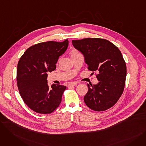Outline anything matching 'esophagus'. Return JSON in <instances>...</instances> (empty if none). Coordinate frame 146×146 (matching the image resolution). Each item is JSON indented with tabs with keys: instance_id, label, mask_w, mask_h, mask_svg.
<instances>
[{
	"instance_id": "1",
	"label": "esophagus",
	"mask_w": 146,
	"mask_h": 146,
	"mask_svg": "<svg viewBox=\"0 0 146 146\" xmlns=\"http://www.w3.org/2000/svg\"><path fill=\"white\" fill-rule=\"evenodd\" d=\"M77 85H78L77 82H72L69 84V86H76Z\"/></svg>"
}]
</instances>
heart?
I'll return each instance as SVG.
<instances>
[{"mask_svg": "<svg viewBox=\"0 0 146 146\" xmlns=\"http://www.w3.org/2000/svg\"><path fill=\"white\" fill-rule=\"evenodd\" d=\"M81 54V53L78 50H77L76 49H74V48L72 49L70 52V54L71 57L76 56V55H78V54Z\"/></svg>", "mask_w": 146, "mask_h": 146, "instance_id": "1", "label": "heart"}]
</instances>
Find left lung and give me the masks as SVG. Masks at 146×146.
Returning a JSON list of instances; mask_svg holds the SVG:
<instances>
[{
	"label": "left lung",
	"mask_w": 146,
	"mask_h": 146,
	"mask_svg": "<svg viewBox=\"0 0 146 146\" xmlns=\"http://www.w3.org/2000/svg\"><path fill=\"white\" fill-rule=\"evenodd\" d=\"M72 44L83 54L89 70L98 73L96 75L99 80L97 85L90 86L88 84L85 103L95 111L111 108L123 93L125 83L127 67L120 50L113 43L102 38L72 40Z\"/></svg>",
	"instance_id": "1"
}]
</instances>
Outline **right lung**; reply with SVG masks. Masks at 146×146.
<instances>
[{"label": "right lung", "mask_w": 146, "mask_h": 146, "mask_svg": "<svg viewBox=\"0 0 146 146\" xmlns=\"http://www.w3.org/2000/svg\"><path fill=\"white\" fill-rule=\"evenodd\" d=\"M68 40L50 41L28 48L18 64L17 80L23 101L35 112L47 114L56 110L61 103L65 86L47 84V73L56 68L58 59L66 51Z\"/></svg>", "instance_id": "1"}]
</instances>
